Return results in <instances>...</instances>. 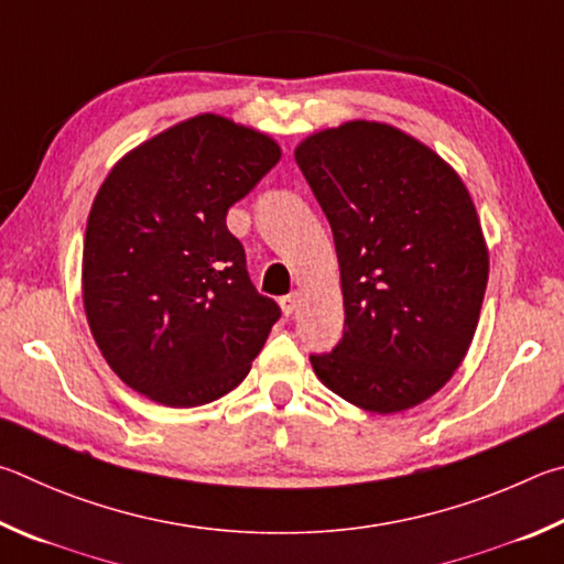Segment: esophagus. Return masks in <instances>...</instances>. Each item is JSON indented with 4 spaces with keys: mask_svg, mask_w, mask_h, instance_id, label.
Segmentation results:
<instances>
[{
    "mask_svg": "<svg viewBox=\"0 0 564 564\" xmlns=\"http://www.w3.org/2000/svg\"><path fill=\"white\" fill-rule=\"evenodd\" d=\"M280 307H282V312H284V317H292V314L297 312V307H300V294H297V292L284 294V297L280 300Z\"/></svg>",
    "mask_w": 564,
    "mask_h": 564,
    "instance_id": "1",
    "label": "esophagus"
}]
</instances>
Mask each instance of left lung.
I'll list each match as a JSON object with an SVG mask.
<instances>
[{
    "label": "left lung",
    "instance_id": "left-lung-1",
    "mask_svg": "<svg viewBox=\"0 0 564 564\" xmlns=\"http://www.w3.org/2000/svg\"><path fill=\"white\" fill-rule=\"evenodd\" d=\"M294 161L332 225L344 337L312 354L319 381L371 413L419 406L451 381L476 334L488 245L460 175L419 138L347 121Z\"/></svg>",
    "mask_w": 564,
    "mask_h": 564
}]
</instances>
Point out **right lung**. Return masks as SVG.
Here are the masks:
<instances>
[{
    "mask_svg": "<svg viewBox=\"0 0 564 564\" xmlns=\"http://www.w3.org/2000/svg\"><path fill=\"white\" fill-rule=\"evenodd\" d=\"M282 158L267 133L200 113L118 161L88 213V327L126 387L171 409L240 383L280 307L250 282L227 210Z\"/></svg>",
    "mask_w": 564,
    "mask_h": 564,
    "instance_id": "1",
    "label": "right lung"
}]
</instances>
